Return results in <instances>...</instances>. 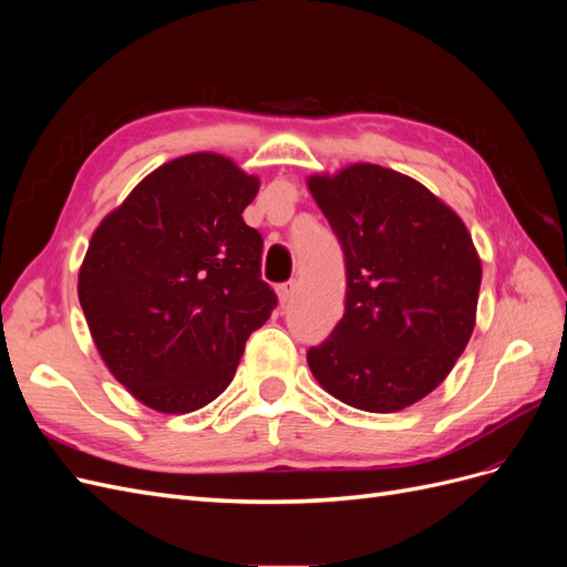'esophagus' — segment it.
<instances>
[{
    "instance_id": "obj_1",
    "label": "esophagus",
    "mask_w": 567,
    "mask_h": 567,
    "mask_svg": "<svg viewBox=\"0 0 567 567\" xmlns=\"http://www.w3.org/2000/svg\"><path fill=\"white\" fill-rule=\"evenodd\" d=\"M296 290H298V284L296 281H288V284H281L279 288H277V296H279V302L281 305H288L290 302V298L296 296Z\"/></svg>"
}]
</instances>
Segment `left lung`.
<instances>
[{
    "label": "left lung",
    "mask_w": 567,
    "mask_h": 567,
    "mask_svg": "<svg viewBox=\"0 0 567 567\" xmlns=\"http://www.w3.org/2000/svg\"><path fill=\"white\" fill-rule=\"evenodd\" d=\"M346 252V315L307 364L336 400L392 414L423 400L466 350L483 265L463 219L402 173L354 163L307 177Z\"/></svg>",
    "instance_id": "8db88e82"
}]
</instances>
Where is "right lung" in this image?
Returning <instances> with one entry per match:
<instances>
[{"instance_id":"obj_1","label":"right lung","mask_w":567,"mask_h":567,"mask_svg":"<svg viewBox=\"0 0 567 567\" xmlns=\"http://www.w3.org/2000/svg\"><path fill=\"white\" fill-rule=\"evenodd\" d=\"M260 179L200 151L153 169L111 210L78 274L94 346L117 383L161 414L227 390L246 340L277 307L262 236L244 221Z\"/></svg>"}]
</instances>
